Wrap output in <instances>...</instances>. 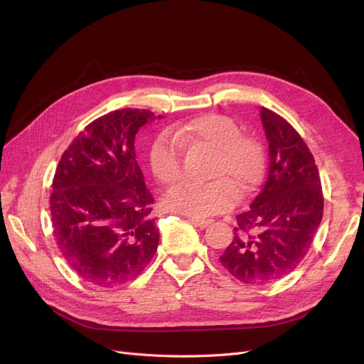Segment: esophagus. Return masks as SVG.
I'll return each mask as SVG.
<instances>
[{
  "label": "esophagus",
  "instance_id": "esophagus-1",
  "mask_svg": "<svg viewBox=\"0 0 364 364\" xmlns=\"http://www.w3.org/2000/svg\"><path fill=\"white\" fill-rule=\"evenodd\" d=\"M188 220H190V223H193L194 226H197V228H200V229H205L208 225H211L213 223V220H205V218H194V217H188Z\"/></svg>",
  "mask_w": 364,
  "mask_h": 364
}]
</instances>
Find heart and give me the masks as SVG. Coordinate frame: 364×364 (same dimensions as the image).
Here are the masks:
<instances>
[{
	"label": "heart",
	"mask_w": 364,
	"mask_h": 364,
	"mask_svg": "<svg viewBox=\"0 0 364 364\" xmlns=\"http://www.w3.org/2000/svg\"><path fill=\"white\" fill-rule=\"evenodd\" d=\"M171 138L161 135L149 150L150 168L162 185H174L182 178V149L213 151L208 183H181L165 196V205L176 213L206 218L226 213L237 194L246 196L258 183L262 170L259 142L241 134L235 119L206 114L188 123L174 126Z\"/></svg>",
	"instance_id": "b5f03b06"
}]
</instances>
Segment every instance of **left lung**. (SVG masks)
Segmentation results:
<instances>
[{
	"label": "left lung",
	"mask_w": 364,
	"mask_h": 364,
	"mask_svg": "<svg viewBox=\"0 0 364 364\" xmlns=\"http://www.w3.org/2000/svg\"><path fill=\"white\" fill-rule=\"evenodd\" d=\"M261 121L269 141L266 183L237 215L234 238L220 257L235 279L249 285L274 282L299 266L323 215L321 176L305 141L267 107H261Z\"/></svg>",
	"instance_id": "obj_1"
}]
</instances>
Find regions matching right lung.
<instances>
[{"label": "right lung", "instance_id": "1", "mask_svg": "<svg viewBox=\"0 0 364 364\" xmlns=\"http://www.w3.org/2000/svg\"><path fill=\"white\" fill-rule=\"evenodd\" d=\"M155 118L146 109L126 107L94 119L63 151L54 173V240L68 266L97 287L134 281L158 249L155 199L134 147L139 127Z\"/></svg>", "mask_w": 364, "mask_h": 364}]
</instances>
